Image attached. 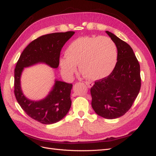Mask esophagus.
Returning a JSON list of instances; mask_svg holds the SVG:
<instances>
[{
	"label": "esophagus",
	"instance_id": "obj_1",
	"mask_svg": "<svg viewBox=\"0 0 156 156\" xmlns=\"http://www.w3.org/2000/svg\"><path fill=\"white\" fill-rule=\"evenodd\" d=\"M85 84L88 86V88H92V87L93 86V83L90 82H85Z\"/></svg>",
	"mask_w": 156,
	"mask_h": 156
}]
</instances>
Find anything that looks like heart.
Returning <instances> with one entry per match:
<instances>
[{
    "label": "heart",
    "mask_w": 156,
    "mask_h": 156,
    "mask_svg": "<svg viewBox=\"0 0 156 156\" xmlns=\"http://www.w3.org/2000/svg\"><path fill=\"white\" fill-rule=\"evenodd\" d=\"M59 59L61 75L70 80L79 68L92 80L108 77L115 67L118 51L115 42L105 37H82L72 41Z\"/></svg>",
    "instance_id": "obj_1"
}]
</instances>
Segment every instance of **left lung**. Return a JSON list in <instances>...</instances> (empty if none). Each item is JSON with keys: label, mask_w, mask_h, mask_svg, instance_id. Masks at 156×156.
Segmentation results:
<instances>
[{"label": "left lung", "mask_w": 156, "mask_h": 156, "mask_svg": "<svg viewBox=\"0 0 156 156\" xmlns=\"http://www.w3.org/2000/svg\"><path fill=\"white\" fill-rule=\"evenodd\" d=\"M106 32L117 46V63L108 77L95 82L90 93L96 113L112 119L124 115L138 95L140 66L131 46L112 32Z\"/></svg>", "instance_id": "left-lung-1"}]
</instances>
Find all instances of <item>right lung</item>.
<instances>
[{
  "label": "right lung",
  "instance_id": "obj_1",
  "mask_svg": "<svg viewBox=\"0 0 156 156\" xmlns=\"http://www.w3.org/2000/svg\"><path fill=\"white\" fill-rule=\"evenodd\" d=\"M74 32L46 34L31 42L22 52L14 69V94L26 114L42 124H52L63 119L71 107L72 84L55 79L50 91L44 98L32 100L24 96L20 78L24 68L45 64L52 68L59 65L61 49Z\"/></svg>",
  "mask_w": 156,
  "mask_h": 156
}]
</instances>
